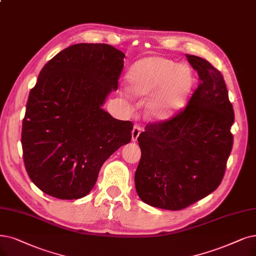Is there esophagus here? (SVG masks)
Returning a JSON list of instances; mask_svg holds the SVG:
<instances>
[{"instance_id":"1","label":"esophagus","mask_w":256,"mask_h":256,"mask_svg":"<svg viewBox=\"0 0 256 256\" xmlns=\"http://www.w3.org/2000/svg\"><path fill=\"white\" fill-rule=\"evenodd\" d=\"M142 130V125H140V124H136V125H134V130H132V140H138V136L140 134Z\"/></svg>"}]
</instances>
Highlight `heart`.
Returning a JSON list of instances; mask_svg holds the SVG:
<instances>
[{
  "instance_id": "1",
  "label": "heart",
  "mask_w": 256,
  "mask_h": 256,
  "mask_svg": "<svg viewBox=\"0 0 256 256\" xmlns=\"http://www.w3.org/2000/svg\"><path fill=\"white\" fill-rule=\"evenodd\" d=\"M129 88H122L126 98L132 94L150 96L146 114L151 118H165L176 111L191 87L190 70L164 56H147L130 68L127 74Z\"/></svg>"
}]
</instances>
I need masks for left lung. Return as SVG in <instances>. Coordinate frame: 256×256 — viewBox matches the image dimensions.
Masks as SVG:
<instances>
[{
    "instance_id": "obj_1",
    "label": "left lung",
    "mask_w": 256,
    "mask_h": 256,
    "mask_svg": "<svg viewBox=\"0 0 256 256\" xmlns=\"http://www.w3.org/2000/svg\"><path fill=\"white\" fill-rule=\"evenodd\" d=\"M187 58L200 80L187 106L149 122L138 138L136 189L142 202L160 209H185L216 190L233 146L234 110L222 74L205 58Z\"/></svg>"
}]
</instances>
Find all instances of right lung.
<instances>
[{
    "label": "right lung",
    "instance_id": "1",
    "mask_svg": "<svg viewBox=\"0 0 256 256\" xmlns=\"http://www.w3.org/2000/svg\"><path fill=\"white\" fill-rule=\"evenodd\" d=\"M125 54L108 44H76L43 67L30 90L22 127L25 168L60 200L84 198L100 167L131 140L134 124L102 109L118 89Z\"/></svg>",
    "mask_w": 256,
    "mask_h": 256
}]
</instances>
